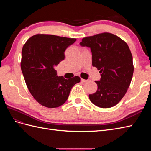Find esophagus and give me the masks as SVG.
Listing matches in <instances>:
<instances>
[{"instance_id": "1", "label": "esophagus", "mask_w": 151, "mask_h": 151, "mask_svg": "<svg viewBox=\"0 0 151 151\" xmlns=\"http://www.w3.org/2000/svg\"><path fill=\"white\" fill-rule=\"evenodd\" d=\"M81 81L83 82V83H88V82L89 81V80H86V79H81Z\"/></svg>"}]
</instances>
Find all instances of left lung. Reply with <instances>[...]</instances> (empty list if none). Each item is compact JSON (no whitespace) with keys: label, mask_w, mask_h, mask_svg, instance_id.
I'll return each mask as SVG.
<instances>
[{"label":"left lung","mask_w":151,"mask_h":151,"mask_svg":"<svg viewBox=\"0 0 151 151\" xmlns=\"http://www.w3.org/2000/svg\"><path fill=\"white\" fill-rule=\"evenodd\" d=\"M80 45L91 48L92 65L101 74L100 80L95 81L96 92L89 95L91 101L100 108L115 106L126 94L133 76V58L129 46L109 33L84 38Z\"/></svg>","instance_id":"obj_1"}]
</instances>
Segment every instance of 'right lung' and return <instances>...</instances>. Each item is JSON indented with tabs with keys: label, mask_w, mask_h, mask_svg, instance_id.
Instances as JSON below:
<instances>
[{
	"label": "right lung",
	"mask_w": 151,
	"mask_h": 151,
	"mask_svg": "<svg viewBox=\"0 0 151 151\" xmlns=\"http://www.w3.org/2000/svg\"><path fill=\"white\" fill-rule=\"evenodd\" d=\"M76 39L52 35H36L22 50L21 68L30 93L40 104L57 108L65 103L70 91L80 82L78 76H58L56 66L64 60L65 50Z\"/></svg>",
	"instance_id": "right-lung-1"
}]
</instances>
